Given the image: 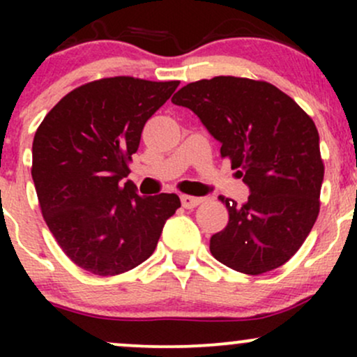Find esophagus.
Returning a JSON list of instances; mask_svg holds the SVG:
<instances>
[{
  "instance_id": "34e87169",
  "label": "esophagus",
  "mask_w": 357,
  "mask_h": 357,
  "mask_svg": "<svg viewBox=\"0 0 357 357\" xmlns=\"http://www.w3.org/2000/svg\"><path fill=\"white\" fill-rule=\"evenodd\" d=\"M203 202V198H198V196H181V203H183V206L184 208H188V210H190V208H195V206H198L199 203Z\"/></svg>"
}]
</instances>
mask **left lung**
<instances>
[{
    "instance_id": "left-lung-1",
    "label": "left lung",
    "mask_w": 357,
    "mask_h": 357,
    "mask_svg": "<svg viewBox=\"0 0 357 357\" xmlns=\"http://www.w3.org/2000/svg\"><path fill=\"white\" fill-rule=\"evenodd\" d=\"M171 102L199 117L250 190L245 204L221 198L230 220L211 236V255L248 275L284 265L321 206L324 165L312 119L272 84L240 77L192 82Z\"/></svg>"
}]
</instances>
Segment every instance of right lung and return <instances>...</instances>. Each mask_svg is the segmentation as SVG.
<instances>
[{
  "mask_svg": "<svg viewBox=\"0 0 357 357\" xmlns=\"http://www.w3.org/2000/svg\"><path fill=\"white\" fill-rule=\"evenodd\" d=\"M179 85L132 77L90 82L53 107L33 139L43 218L73 264L93 275L132 270L153 255L179 196L137 195L127 161L144 124Z\"/></svg>",
  "mask_w": 357,
  "mask_h": 357,
  "instance_id": "obj_1",
  "label": "right lung"
}]
</instances>
